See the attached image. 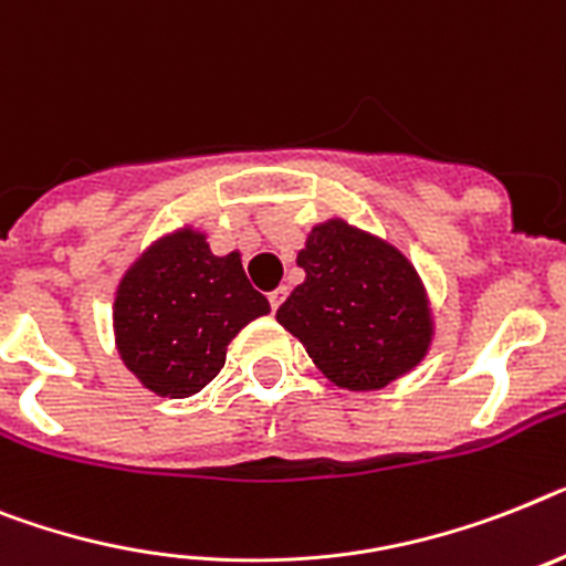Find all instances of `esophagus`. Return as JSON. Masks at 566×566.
I'll return each instance as SVG.
<instances>
[{"instance_id":"esophagus-1","label":"esophagus","mask_w":566,"mask_h":566,"mask_svg":"<svg viewBox=\"0 0 566 566\" xmlns=\"http://www.w3.org/2000/svg\"><path fill=\"white\" fill-rule=\"evenodd\" d=\"M270 307H273V311H279V305H282L284 298H287V287H275V291H270Z\"/></svg>"}]
</instances>
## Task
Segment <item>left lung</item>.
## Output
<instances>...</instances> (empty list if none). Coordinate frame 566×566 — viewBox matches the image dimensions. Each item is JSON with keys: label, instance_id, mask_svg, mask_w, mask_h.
<instances>
[{"label": "left lung", "instance_id": "obj_1", "mask_svg": "<svg viewBox=\"0 0 566 566\" xmlns=\"http://www.w3.org/2000/svg\"><path fill=\"white\" fill-rule=\"evenodd\" d=\"M296 264L305 282L275 319L305 345L334 386L377 391L429 354V296L397 247L331 218L313 227Z\"/></svg>", "mask_w": 566, "mask_h": 566}]
</instances>
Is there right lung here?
<instances>
[{"mask_svg":"<svg viewBox=\"0 0 566 566\" xmlns=\"http://www.w3.org/2000/svg\"><path fill=\"white\" fill-rule=\"evenodd\" d=\"M270 313L247 282L241 255H216L192 227L137 255L114 293V342L123 365L158 397L201 391L227 363L241 327Z\"/></svg>","mask_w":566,"mask_h":566,"instance_id":"1","label":"right lung"}]
</instances>
